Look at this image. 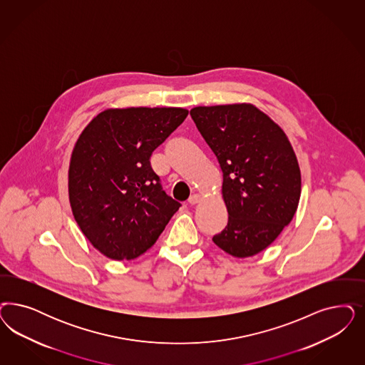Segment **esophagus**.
<instances>
[{
	"label": "esophagus",
	"mask_w": 365,
	"mask_h": 365,
	"mask_svg": "<svg viewBox=\"0 0 365 365\" xmlns=\"http://www.w3.org/2000/svg\"><path fill=\"white\" fill-rule=\"evenodd\" d=\"M201 201V195L199 193H193L190 197H189V202L190 204H197V202H200Z\"/></svg>",
	"instance_id": "1"
}]
</instances>
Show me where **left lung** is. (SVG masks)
<instances>
[{"label":"left lung","instance_id":"1","mask_svg":"<svg viewBox=\"0 0 365 365\" xmlns=\"http://www.w3.org/2000/svg\"><path fill=\"white\" fill-rule=\"evenodd\" d=\"M223 172L222 197L228 223L212 240L235 258L270 246L294 217L301 170L287 135L252 103L190 110Z\"/></svg>","mask_w":365,"mask_h":365}]
</instances>
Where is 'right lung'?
Returning <instances> with one entry per match:
<instances>
[{"label":"right lung","mask_w":365,"mask_h":365,"mask_svg":"<svg viewBox=\"0 0 365 365\" xmlns=\"http://www.w3.org/2000/svg\"><path fill=\"white\" fill-rule=\"evenodd\" d=\"M187 115L182 107L107 108L81 133L68 168L71 210L107 258H138L178 211L149 160Z\"/></svg>","instance_id":"add662e5"}]
</instances>
